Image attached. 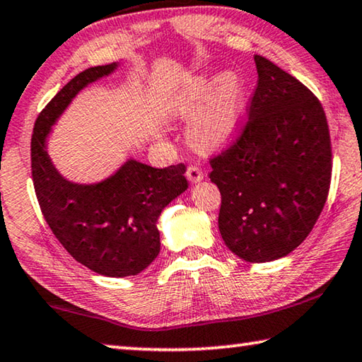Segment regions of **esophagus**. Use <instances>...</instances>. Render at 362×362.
I'll return each instance as SVG.
<instances>
[{"label":"esophagus","mask_w":362,"mask_h":362,"mask_svg":"<svg viewBox=\"0 0 362 362\" xmlns=\"http://www.w3.org/2000/svg\"><path fill=\"white\" fill-rule=\"evenodd\" d=\"M186 176L191 182H199L204 180V170L197 167V165H189L186 170Z\"/></svg>","instance_id":"34e87169"}]
</instances>
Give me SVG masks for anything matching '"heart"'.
I'll use <instances>...</instances> for the list:
<instances>
[{"label":"heart","mask_w":362,"mask_h":362,"mask_svg":"<svg viewBox=\"0 0 362 362\" xmlns=\"http://www.w3.org/2000/svg\"><path fill=\"white\" fill-rule=\"evenodd\" d=\"M177 112L197 114L189 125V138L202 149H214L232 141L242 125L245 88L238 76L200 78L177 98Z\"/></svg>","instance_id":"b5f03b06"}]
</instances>
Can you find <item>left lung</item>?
<instances>
[{
    "label": "left lung",
    "instance_id": "left-lung-1",
    "mask_svg": "<svg viewBox=\"0 0 362 362\" xmlns=\"http://www.w3.org/2000/svg\"><path fill=\"white\" fill-rule=\"evenodd\" d=\"M257 86L246 122L210 158L221 192L219 232L246 262L289 255L312 232L332 175L329 125L320 100L294 76L255 55Z\"/></svg>",
    "mask_w": 362,
    "mask_h": 362
}]
</instances>
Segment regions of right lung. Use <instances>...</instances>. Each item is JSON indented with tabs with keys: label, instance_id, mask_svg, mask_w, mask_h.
<instances>
[{
	"label": "right lung",
	"instance_id": "add662e5",
	"mask_svg": "<svg viewBox=\"0 0 362 362\" xmlns=\"http://www.w3.org/2000/svg\"><path fill=\"white\" fill-rule=\"evenodd\" d=\"M117 63L92 66L68 82L40 112L31 135V175L37 204L55 238L76 261L105 276L138 275L157 257V218L187 189L186 165L154 168L127 160L97 185L65 180L50 162L46 138L76 93Z\"/></svg>",
	"mask_w": 362,
	"mask_h": 362
}]
</instances>
